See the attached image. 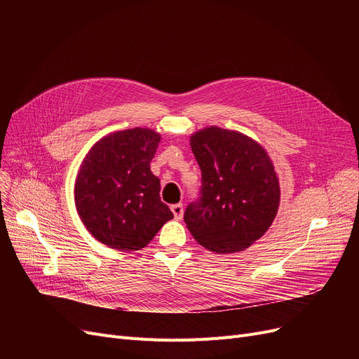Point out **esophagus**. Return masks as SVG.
I'll list each match as a JSON object with an SVG mask.
<instances>
[{"label": "esophagus", "instance_id": "esophagus-1", "mask_svg": "<svg viewBox=\"0 0 359 359\" xmlns=\"http://www.w3.org/2000/svg\"><path fill=\"white\" fill-rule=\"evenodd\" d=\"M172 212L176 219H182L183 218V205L182 203L172 205Z\"/></svg>", "mask_w": 359, "mask_h": 359}]
</instances>
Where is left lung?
Returning a JSON list of instances; mask_svg holds the SVG:
<instances>
[{"mask_svg": "<svg viewBox=\"0 0 359 359\" xmlns=\"http://www.w3.org/2000/svg\"><path fill=\"white\" fill-rule=\"evenodd\" d=\"M191 147L202 186L199 199L184 211L187 230L214 253L248 249L268 231L279 208V180L266 149L218 126L196 130Z\"/></svg>", "mask_w": 359, "mask_h": 359, "instance_id": "1", "label": "left lung"}]
</instances>
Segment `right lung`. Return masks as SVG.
I'll return each mask as SVG.
<instances>
[{
  "instance_id": "right-lung-1",
  "label": "right lung",
  "mask_w": 359,
  "mask_h": 359,
  "mask_svg": "<svg viewBox=\"0 0 359 359\" xmlns=\"http://www.w3.org/2000/svg\"><path fill=\"white\" fill-rule=\"evenodd\" d=\"M160 140L148 128L116 130L86 154L74 186L75 208L104 246L141 250L173 218L160 199V179L149 168Z\"/></svg>"
}]
</instances>
